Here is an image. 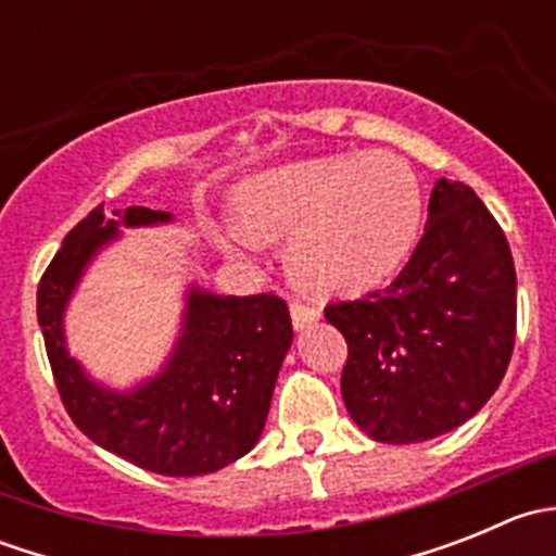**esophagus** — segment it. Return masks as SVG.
<instances>
[{
    "instance_id": "1",
    "label": "esophagus",
    "mask_w": 556,
    "mask_h": 556,
    "mask_svg": "<svg viewBox=\"0 0 556 556\" xmlns=\"http://www.w3.org/2000/svg\"><path fill=\"white\" fill-rule=\"evenodd\" d=\"M290 317H293V328L295 330H306V328H312V325L319 319V309L293 301V304H290Z\"/></svg>"
}]
</instances>
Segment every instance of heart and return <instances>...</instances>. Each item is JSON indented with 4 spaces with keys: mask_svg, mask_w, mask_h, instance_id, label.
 I'll list each match as a JSON object with an SVG mask.
<instances>
[{
    "mask_svg": "<svg viewBox=\"0 0 556 556\" xmlns=\"http://www.w3.org/2000/svg\"><path fill=\"white\" fill-rule=\"evenodd\" d=\"M425 199L408 161L392 153H341L279 166L233 193L239 231L223 250L288 242V271L314 295H355L384 282L422 228Z\"/></svg>",
    "mask_w": 556,
    "mask_h": 556,
    "instance_id": "b5f03b06",
    "label": "heart"
}]
</instances>
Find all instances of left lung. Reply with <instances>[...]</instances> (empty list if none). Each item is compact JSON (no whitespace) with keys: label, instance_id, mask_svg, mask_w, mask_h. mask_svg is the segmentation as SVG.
Wrapping results in <instances>:
<instances>
[{"label":"left lung","instance_id":"1","mask_svg":"<svg viewBox=\"0 0 556 556\" xmlns=\"http://www.w3.org/2000/svg\"><path fill=\"white\" fill-rule=\"evenodd\" d=\"M344 333L341 397L363 433L419 444L468 422L506 377L517 336V271L479 195L439 179L403 271L363 301L325 306Z\"/></svg>","mask_w":556,"mask_h":556}]
</instances>
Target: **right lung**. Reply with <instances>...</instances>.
I'll return each instance as SVG.
<instances>
[{"instance_id": "1", "label": "right lung", "mask_w": 556, "mask_h": 556, "mask_svg": "<svg viewBox=\"0 0 556 556\" xmlns=\"http://www.w3.org/2000/svg\"><path fill=\"white\" fill-rule=\"evenodd\" d=\"M172 212L99 204L66 233L39 279L37 319L55 387L72 422L102 450L161 476L215 473L257 444L274 384L293 344L277 295H217L190 285L169 357L131 390L91 379L66 350L64 314L83 274L121 228L172 223Z\"/></svg>"}]
</instances>
